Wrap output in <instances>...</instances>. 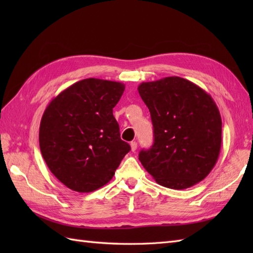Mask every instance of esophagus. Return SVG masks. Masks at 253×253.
Segmentation results:
<instances>
[{
  "label": "esophagus",
  "instance_id": "1",
  "mask_svg": "<svg viewBox=\"0 0 253 253\" xmlns=\"http://www.w3.org/2000/svg\"><path fill=\"white\" fill-rule=\"evenodd\" d=\"M130 148H131V151L135 152L137 150V142L136 141H131L130 142Z\"/></svg>",
  "mask_w": 253,
  "mask_h": 253
}]
</instances>
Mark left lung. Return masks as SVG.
Instances as JSON below:
<instances>
[{
  "label": "left lung",
  "mask_w": 253,
  "mask_h": 253,
  "mask_svg": "<svg viewBox=\"0 0 253 253\" xmlns=\"http://www.w3.org/2000/svg\"><path fill=\"white\" fill-rule=\"evenodd\" d=\"M138 92L153 124L151 149L139 153L159 185L187 189L215 166L222 143V118L212 96L189 80L173 76L142 83Z\"/></svg>",
  "instance_id": "obj_1"
}]
</instances>
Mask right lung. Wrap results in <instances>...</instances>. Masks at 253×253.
I'll return each mask as SVG.
<instances>
[{
    "label": "right lung",
    "mask_w": 253,
    "mask_h": 253,
    "mask_svg": "<svg viewBox=\"0 0 253 253\" xmlns=\"http://www.w3.org/2000/svg\"><path fill=\"white\" fill-rule=\"evenodd\" d=\"M125 84L87 78L69 85L46 106L39 144L51 173L69 189L91 192L115 174L130 146L121 139L113 107Z\"/></svg>",
    "instance_id": "right-lung-1"
}]
</instances>
